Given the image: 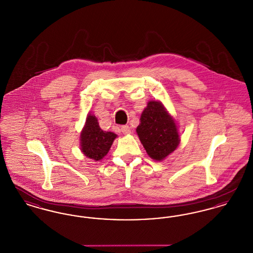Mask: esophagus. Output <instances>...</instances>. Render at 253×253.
I'll list each match as a JSON object with an SVG mask.
<instances>
[{
	"label": "esophagus",
	"mask_w": 253,
	"mask_h": 253,
	"mask_svg": "<svg viewBox=\"0 0 253 253\" xmlns=\"http://www.w3.org/2000/svg\"><path fill=\"white\" fill-rule=\"evenodd\" d=\"M121 132L125 133V134H128V133L131 132V129L128 125H123V126H121Z\"/></svg>",
	"instance_id": "1"
}]
</instances>
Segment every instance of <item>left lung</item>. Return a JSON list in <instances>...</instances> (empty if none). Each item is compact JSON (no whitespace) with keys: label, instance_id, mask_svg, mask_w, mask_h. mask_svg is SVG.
I'll return each mask as SVG.
<instances>
[{"label":"left lung","instance_id":"8db88e82","mask_svg":"<svg viewBox=\"0 0 253 253\" xmlns=\"http://www.w3.org/2000/svg\"><path fill=\"white\" fill-rule=\"evenodd\" d=\"M136 132L148 156L157 161L168 157L180 142L175 121L163 104L157 100L148 102Z\"/></svg>","mask_w":253,"mask_h":253}]
</instances>
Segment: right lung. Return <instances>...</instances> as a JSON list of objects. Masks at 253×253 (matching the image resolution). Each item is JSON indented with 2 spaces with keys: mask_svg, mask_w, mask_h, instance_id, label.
<instances>
[{
  "mask_svg": "<svg viewBox=\"0 0 253 253\" xmlns=\"http://www.w3.org/2000/svg\"><path fill=\"white\" fill-rule=\"evenodd\" d=\"M117 136L114 132L101 130L96 117L88 114L81 132V150L86 157L99 161L108 154Z\"/></svg>",
  "mask_w": 253,
  "mask_h": 253,
  "instance_id": "right-lung-1",
  "label": "right lung"
}]
</instances>
